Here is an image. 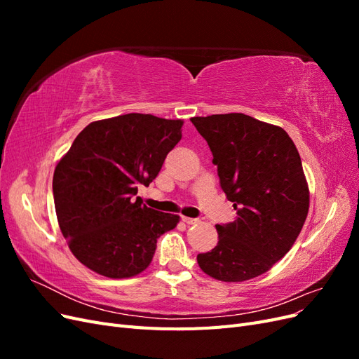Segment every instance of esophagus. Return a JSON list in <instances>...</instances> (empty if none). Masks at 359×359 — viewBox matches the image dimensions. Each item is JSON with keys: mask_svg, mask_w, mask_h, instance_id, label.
Instances as JSON below:
<instances>
[{"mask_svg": "<svg viewBox=\"0 0 359 359\" xmlns=\"http://www.w3.org/2000/svg\"><path fill=\"white\" fill-rule=\"evenodd\" d=\"M181 220H182L184 223H187V224H194V223L199 222V219H191V217H186V215H182Z\"/></svg>", "mask_w": 359, "mask_h": 359, "instance_id": "34e87169", "label": "esophagus"}]
</instances>
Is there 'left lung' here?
I'll return each mask as SVG.
<instances>
[{
	"mask_svg": "<svg viewBox=\"0 0 359 359\" xmlns=\"http://www.w3.org/2000/svg\"><path fill=\"white\" fill-rule=\"evenodd\" d=\"M236 220L215 224L219 243L198 255L210 277L238 283L266 273L292 248L310 193L298 149L283 128L244 114L194 116Z\"/></svg>",
	"mask_w": 359,
	"mask_h": 359,
	"instance_id": "left-lung-1",
	"label": "left lung"
}]
</instances>
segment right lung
Returning <instances> with one entry per match:
<instances>
[{"label": "right lung", "instance_id": "1", "mask_svg": "<svg viewBox=\"0 0 359 359\" xmlns=\"http://www.w3.org/2000/svg\"><path fill=\"white\" fill-rule=\"evenodd\" d=\"M181 119L127 114L100 119L76 136L53 172L60 229L74 257L109 278L135 277L148 268L158 238L180 215L148 208L137 186L158 175L181 140Z\"/></svg>", "mask_w": 359, "mask_h": 359}]
</instances>
